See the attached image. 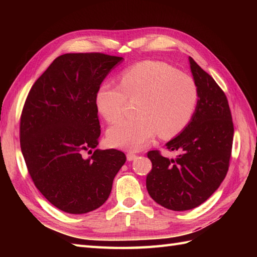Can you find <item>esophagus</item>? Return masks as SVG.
Listing matches in <instances>:
<instances>
[{
    "mask_svg": "<svg viewBox=\"0 0 257 257\" xmlns=\"http://www.w3.org/2000/svg\"><path fill=\"white\" fill-rule=\"evenodd\" d=\"M137 155H135V154H133V152H128L127 154V160L128 161H134L135 159H137Z\"/></svg>",
    "mask_w": 257,
    "mask_h": 257,
    "instance_id": "obj_1",
    "label": "esophagus"
}]
</instances>
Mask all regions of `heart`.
Returning a JSON list of instances; mask_svg holds the SVG:
<instances>
[{
	"label": "heart",
	"instance_id": "b5f03b06",
	"mask_svg": "<svg viewBox=\"0 0 257 257\" xmlns=\"http://www.w3.org/2000/svg\"><path fill=\"white\" fill-rule=\"evenodd\" d=\"M127 98H140L135 119H121L109 128V143L118 148L139 150L155 138H172L192 120L199 89L189 75L163 62L147 61L125 69L120 85L102 84L96 92L98 111L108 122L122 116Z\"/></svg>",
	"mask_w": 257,
	"mask_h": 257
}]
</instances>
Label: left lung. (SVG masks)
<instances>
[{
	"label": "left lung",
	"mask_w": 257,
	"mask_h": 257,
	"mask_svg": "<svg viewBox=\"0 0 257 257\" xmlns=\"http://www.w3.org/2000/svg\"><path fill=\"white\" fill-rule=\"evenodd\" d=\"M191 73L199 89V103L190 123L166 144L177 159L148 152L152 169L147 190L158 204L187 211L203 203L224 180L230 163L234 127L226 96L192 57Z\"/></svg>",
	"instance_id": "8db88e82"
}]
</instances>
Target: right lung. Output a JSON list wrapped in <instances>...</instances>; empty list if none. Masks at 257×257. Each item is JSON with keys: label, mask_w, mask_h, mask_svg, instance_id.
I'll return each instance as SVG.
<instances>
[{"label": "right lung", "mask_w": 257, "mask_h": 257, "mask_svg": "<svg viewBox=\"0 0 257 257\" xmlns=\"http://www.w3.org/2000/svg\"><path fill=\"white\" fill-rule=\"evenodd\" d=\"M122 61L101 53L64 54L35 81L25 100L20 141L27 170L45 199L70 214L105 203L125 162L116 149L84 156L96 148L100 136L96 92Z\"/></svg>", "instance_id": "1"}]
</instances>
